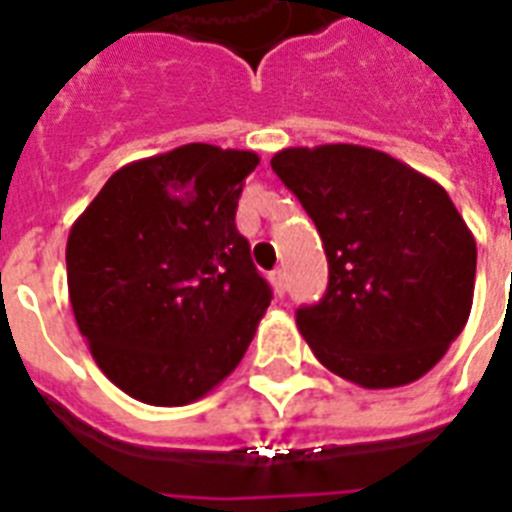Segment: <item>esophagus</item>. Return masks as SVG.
<instances>
[{
    "instance_id": "obj_1",
    "label": "esophagus",
    "mask_w": 512,
    "mask_h": 512,
    "mask_svg": "<svg viewBox=\"0 0 512 512\" xmlns=\"http://www.w3.org/2000/svg\"><path fill=\"white\" fill-rule=\"evenodd\" d=\"M268 281H271V287H273V292H276V295H284V271H279V268H276V271H271V276H268Z\"/></svg>"
}]
</instances>
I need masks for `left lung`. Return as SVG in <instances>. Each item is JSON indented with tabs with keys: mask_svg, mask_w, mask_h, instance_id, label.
Returning a JSON list of instances; mask_svg holds the SVG:
<instances>
[{
	"mask_svg": "<svg viewBox=\"0 0 512 512\" xmlns=\"http://www.w3.org/2000/svg\"><path fill=\"white\" fill-rule=\"evenodd\" d=\"M271 167L327 252V295L297 311L313 356L369 390L420 380L462 332L476 287V239L449 193L350 143L284 148Z\"/></svg>",
	"mask_w": 512,
	"mask_h": 512,
	"instance_id": "left-lung-1",
	"label": "left lung"
}]
</instances>
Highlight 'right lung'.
Wrapping results in <instances>:
<instances>
[{
	"mask_svg": "<svg viewBox=\"0 0 512 512\" xmlns=\"http://www.w3.org/2000/svg\"><path fill=\"white\" fill-rule=\"evenodd\" d=\"M255 151L188 143L124 164L76 217L68 297L100 372L151 406L207 396L271 305L236 231Z\"/></svg>",
	"mask_w": 512,
	"mask_h": 512,
	"instance_id": "1",
	"label": "right lung"
}]
</instances>
